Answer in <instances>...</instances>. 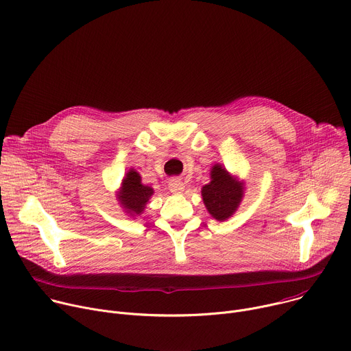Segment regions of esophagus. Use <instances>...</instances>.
I'll return each mask as SVG.
<instances>
[{"label":"esophagus","mask_w":351,"mask_h":351,"mask_svg":"<svg viewBox=\"0 0 351 351\" xmlns=\"http://www.w3.org/2000/svg\"><path fill=\"white\" fill-rule=\"evenodd\" d=\"M169 190L173 193V194H182L183 190H184V184L180 179L178 178H173L169 180Z\"/></svg>","instance_id":"obj_1"}]
</instances>
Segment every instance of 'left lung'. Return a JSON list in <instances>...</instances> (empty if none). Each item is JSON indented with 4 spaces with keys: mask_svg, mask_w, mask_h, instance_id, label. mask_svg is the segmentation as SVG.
I'll list each match as a JSON object with an SVG mask.
<instances>
[{
    "mask_svg": "<svg viewBox=\"0 0 351 351\" xmlns=\"http://www.w3.org/2000/svg\"><path fill=\"white\" fill-rule=\"evenodd\" d=\"M210 176L211 182L202 189L203 202L210 215L223 222L237 211L244 197L245 183L233 176L221 164H215L211 168Z\"/></svg>",
    "mask_w": 351,
    "mask_h": 351,
    "instance_id": "1",
    "label": "left lung"
}]
</instances>
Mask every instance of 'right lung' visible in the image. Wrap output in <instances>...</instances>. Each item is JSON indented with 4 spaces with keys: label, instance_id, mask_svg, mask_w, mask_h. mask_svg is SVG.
<instances>
[{
    "label": "right lung",
    "instance_id": "obj_1",
    "mask_svg": "<svg viewBox=\"0 0 351 351\" xmlns=\"http://www.w3.org/2000/svg\"><path fill=\"white\" fill-rule=\"evenodd\" d=\"M153 194L154 189L152 186L143 184L140 173L130 168L121 182V187L117 191V199L123 213L134 218L143 214L148 199L152 198Z\"/></svg>",
    "mask_w": 351,
    "mask_h": 351
}]
</instances>
